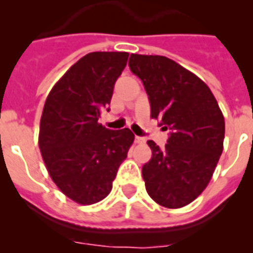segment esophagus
<instances>
[{
    "instance_id": "34e87169",
    "label": "esophagus",
    "mask_w": 253,
    "mask_h": 253,
    "mask_svg": "<svg viewBox=\"0 0 253 253\" xmlns=\"http://www.w3.org/2000/svg\"><path fill=\"white\" fill-rule=\"evenodd\" d=\"M146 142V139L142 138V136H135V143L136 144H142V143Z\"/></svg>"
}]
</instances>
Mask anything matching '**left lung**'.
Segmentation results:
<instances>
[{
  "instance_id": "left-lung-1",
  "label": "left lung",
  "mask_w": 253,
  "mask_h": 253,
  "mask_svg": "<svg viewBox=\"0 0 253 253\" xmlns=\"http://www.w3.org/2000/svg\"><path fill=\"white\" fill-rule=\"evenodd\" d=\"M128 65L148 94L151 118L172 130L163 150L147 142L152 151L142 168L147 193L164 208H184L206 189L219 162L223 114L210 87L176 61L131 53Z\"/></svg>"
}]
</instances>
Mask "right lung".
<instances>
[{"label": "right lung", "instance_id": "right-lung-1", "mask_svg": "<svg viewBox=\"0 0 253 253\" xmlns=\"http://www.w3.org/2000/svg\"><path fill=\"white\" fill-rule=\"evenodd\" d=\"M127 59V52L87 53L45 99L39 127L42 158L57 188L77 204H97L111 192L134 143L130 128L109 130L98 123Z\"/></svg>", "mask_w": 253, "mask_h": 253}]
</instances>
